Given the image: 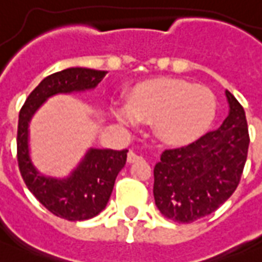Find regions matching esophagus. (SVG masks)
I'll use <instances>...</instances> for the list:
<instances>
[{"label":"esophagus","instance_id":"esophagus-1","mask_svg":"<svg viewBox=\"0 0 262 262\" xmlns=\"http://www.w3.org/2000/svg\"><path fill=\"white\" fill-rule=\"evenodd\" d=\"M143 158L141 156H139L136 152L130 151L129 154H127V163H136V162H139V160H141Z\"/></svg>","mask_w":262,"mask_h":262}]
</instances>
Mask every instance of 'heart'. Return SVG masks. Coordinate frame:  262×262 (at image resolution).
Instances as JSON below:
<instances>
[{
	"label": "heart",
	"instance_id": "1",
	"mask_svg": "<svg viewBox=\"0 0 262 262\" xmlns=\"http://www.w3.org/2000/svg\"><path fill=\"white\" fill-rule=\"evenodd\" d=\"M216 98L205 85L179 79H155L140 84L130 102L117 106L121 122L136 126L155 122V133L168 144H186L199 139L216 115Z\"/></svg>",
	"mask_w": 262,
	"mask_h": 262
}]
</instances>
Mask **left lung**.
<instances>
[{
    "label": "left lung",
    "instance_id": "obj_1",
    "mask_svg": "<svg viewBox=\"0 0 262 262\" xmlns=\"http://www.w3.org/2000/svg\"><path fill=\"white\" fill-rule=\"evenodd\" d=\"M228 115L217 130L166 149L154 168V197L167 219L191 223L209 215L235 191L249 149L244 107L226 91Z\"/></svg>",
    "mask_w": 262,
    "mask_h": 262
}]
</instances>
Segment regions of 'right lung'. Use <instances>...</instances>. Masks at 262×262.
Instances as JSON below:
<instances>
[{"label":"right lung","mask_w":262,"mask_h":262,"mask_svg":"<svg viewBox=\"0 0 262 262\" xmlns=\"http://www.w3.org/2000/svg\"><path fill=\"white\" fill-rule=\"evenodd\" d=\"M106 71L68 68L43 79L27 98L18 114L17 160L27 187L53 215L77 222L94 217L106 208L115 178L126 163L127 149L90 148L79 166L67 178L42 174L30 156V122L47 99L58 94L94 90Z\"/></svg>","instance_id":"right-lung-1"}]
</instances>
